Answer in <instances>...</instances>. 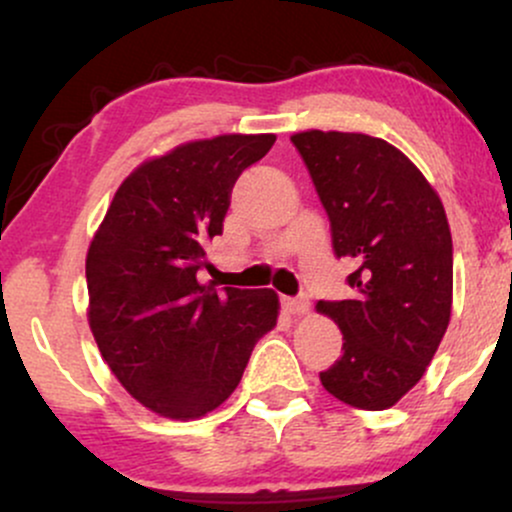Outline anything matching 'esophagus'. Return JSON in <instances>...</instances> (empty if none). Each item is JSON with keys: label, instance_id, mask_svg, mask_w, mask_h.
<instances>
[{"label": "esophagus", "instance_id": "34e87169", "mask_svg": "<svg viewBox=\"0 0 512 512\" xmlns=\"http://www.w3.org/2000/svg\"><path fill=\"white\" fill-rule=\"evenodd\" d=\"M281 305H284V310L289 315H305L310 310V303H308V298H284V301H281Z\"/></svg>", "mask_w": 512, "mask_h": 512}]
</instances>
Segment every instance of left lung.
<instances>
[{
  "instance_id": "1",
  "label": "left lung",
  "mask_w": 512,
  "mask_h": 512,
  "mask_svg": "<svg viewBox=\"0 0 512 512\" xmlns=\"http://www.w3.org/2000/svg\"><path fill=\"white\" fill-rule=\"evenodd\" d=\"M332 223L337 257H354V298L317 301L344 334L322 387L383 411L424 378L452 310V238L431 182L385 139L308 129L291 137Z\"/></svg>"
}]
</instances>
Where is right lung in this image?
<instances>
[{
    "mask_svg": "<svg viewBox=\"0 0 512 512\" xmlns=\"http://www.w3.org/2000/svg\"><path fill=\"white\" fill-rule=\"evenodd\" d=\"M274 134H221L149 158L122 180L88 245V327L120 385L166 419L190 421L236 390L279 296L202 284L238 175Z\"/></svg>",
    "mask_w": 512,
    "mask_h": 512,
    "instance_id": "right-lung-1",
    "label": "right lung"
}]
</instances>
